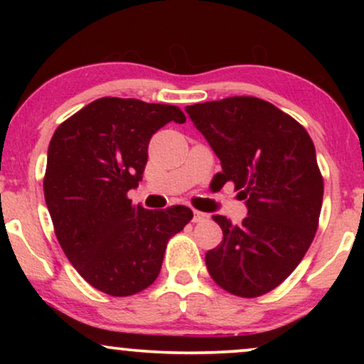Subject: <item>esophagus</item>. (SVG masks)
<instances>
[{"label":"esophagus","mask_w":364,"mask_h":364,"mask_svg":"<svg viewBox=\"0 0 364 364\" xmlns=\"http://www.w3.org/2000/svg\"><path fill=\"white\" fill-rule=\"evenodd\" d=\"M208 219L207 214H203V212L200 210H193V223H205Z\"/></svg>","instance_id":"obj_1"}]
</instances>
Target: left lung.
I'll return each mask as SVG.
<instances>
[{
  "mask_svg": "<svg viewBox=\"0 0 364 364\" xmlns=\"http://www.w3.org/2000/svg\"><path fill=\"white\" fill-rule=\"evenodd\" d=\"M185 111L219 157L214 183H235L248 210L240 225L214 215L223 243L205 255L208 274L231 294L257 298L299 265L315 237L323 198L315 145L298 121L257 97Z\"/></svg>",
  "mask_w": 364,
  "mask_h": 364,
  "instance_id": "8db88e82",
  "label": "left lung"
}]
</instances>
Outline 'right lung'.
<instances>
[{
    "label": "right lung",
    "instance_id": "add662e5",
    "mask_svg": "<svg viewBox=\"0 0 364 364\" xmlns=\"http://www.w3.org/2000/svg\"><path fill=\"white\" fill-rule=\"evenodd\" d=\"M185 119L176 106L102 97L54 132L46 205L63 252L95 289L132 296L149 287L168 240L193 217L185 205L147 210L127 196L141 181L154 133Z\"/></svg>",
    "mask_w": 364,
    "mask_h": 364
}]
</instances>
